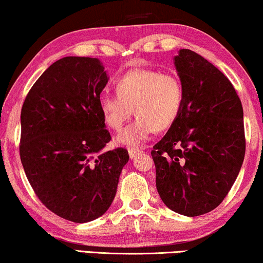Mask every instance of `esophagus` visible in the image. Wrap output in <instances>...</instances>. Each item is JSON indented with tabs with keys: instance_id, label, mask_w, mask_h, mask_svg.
Instances as JSON below:
<instances>
[{
	"instance_id": "1",
	"label": "esophagus",
	"mask_w": 263,
	"mask_h": 263,
	"mask_svg": "<svg viewBox=\"0 0 263 263\" xmlns=\"http://www.w3.org/2000/svg\"><path fill=\"white\" fill-rule=\"evenodd\" d=\"M128 153H129V157H130V159H134L136 156H139V154L142 153V151L139 148H128Z\"/></svg>"
}]
</instances>
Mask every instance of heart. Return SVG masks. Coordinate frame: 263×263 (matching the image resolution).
<instances>
[{
    "label": "heart",
    "mask_w": 263,
    "mask_h": 263,
    "mask_svg": "<svg viewBox=\"0 0 263 263\" xmlns=\"http://www.w3.org/2000/svg\"><path fill=\"white\" fill-rule=\"evenodd\" d=\"M117 96L100 97L99 107L106 124L120 132L130 120L133 109L136 120L117 136L124 146H139L154 130L170 128L177 120L183 104V87L175 75L153 69L136 68L115 81Z\"/></svg>",
    "instance_id": "1"
}]
</instances>
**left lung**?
I'll return each instance as SVG.
<instances>
[{
    "mask_svg": "<svg viewBox=\"0 0 263 263\" xmlns=\"http://www.w3.org/2000/svg\"><path fill=\"white\" fill-rule=\"evenodd\" d=\"M174 63L184 97L177 120L153 147L156 184L171 211L197 217L221 203L239 174L243 107L229 79L199 53L181 49Z\"/></svg>",
    "mask_w": 263,
    "mask_h": 263,
    "instance_id": "1",
    "label": "left lung"
}]
</instances>
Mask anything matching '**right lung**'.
<instances>
[{"mask_svg":"<svg viewBox=\"0 0 263 263\" xmlns=\"http://www.w3.org/2000/svg\"><path fill=\"white\" fill-rule=\"evenodd\" d=\"M107 81L98 59L63 57L34 82L21 109L28 182L48 210L73 222L109 210L129 160L127 149H105L111 136L99 100Z\"/></svg>","mask_w":263,"mask_h":263,"instance_id":"add662e5","label":"right lung"}]
</instances>
